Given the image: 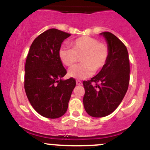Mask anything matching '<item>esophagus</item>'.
<instances>
[{
  "label": "esophagus",
  "instance_id": "obj_1",
  "mask_svg": "<svg viewBox=\"0 0 150 150\" xmlns=\"http://www.w3.org/2000/svg\"><path fill=\"white\" fill-rule=\"evenodd\" d=\"M76 84L77 85H82V82H81V81H79V80H77V81H76Z\"/></svg>",
  "mask_w": 150,
  "mask_h": 150
}]
</instances>
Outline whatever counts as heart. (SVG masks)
<instances>
[{"label":"heart","instance_id":"b5f03b06","mask_svg":"<svg viewBox=\"0 0 150 150\" xmlns=\"http://www.w3.org/2000/svg\"><path fill=\"white\" fill-rule=\"evenodd\" d=\"M69 48L62 47L59 51L60 61L66 67H71L78 61L81 64L71 67L69 77L85 79L105 66L110 57V48L107 43L91 36H81L69 43Z\"/></svg>","mask_w":150,"mask_h":150}]
</instances>
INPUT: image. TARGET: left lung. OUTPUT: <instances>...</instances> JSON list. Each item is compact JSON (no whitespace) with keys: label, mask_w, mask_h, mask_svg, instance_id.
I'll return each instance as SVG.
<instances>
[{"label":"left lung","mask_w":150,"mask_h":150,"mask_svg":"<svg viewBox=\"0 0 150 150\" xmlns=\"http://www.w3.org/2000/svg\"><path fill=\"white\" fill-rule=\"evenodd\" d=\"M103 35L110 48V57L100 72L83 82V105L86 112L94 117L111 114L122 102L128 88L130 63L126 46L110 32Z\"/></svg>","instance_id":"8db88e82"}]
</instances>
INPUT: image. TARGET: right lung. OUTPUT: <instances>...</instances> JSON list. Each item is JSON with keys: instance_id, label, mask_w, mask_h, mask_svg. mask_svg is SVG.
Returning <instances> with one entry per match:
<instances>
[{"instance_id": "right-lung-1", "label": "right lung", "mask_w": 150, "mask_h": 150, "mask_svg": "<svg viewBox=\"0 0 150 150\" xmlns=\"http://www.w3.org/2000/svg\"><path fill=\"white\" fill-rule=\"evenodd\" d=\"M71 34L49 29L39 35L30 46L25 67V90L28 100L40 115L58 118L67 112L76 82L67 74L59 57L62 43Z\"/></svg>"}]
</instances>
